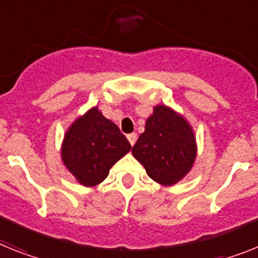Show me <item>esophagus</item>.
I'll return each instance as SVG.
<instances>
[{"label": "esophagus", "mask_w": 258, "mask_h": 258, "mask_svg": "<svg viewBox=\"0 0 258 258\" xmlns=\"http://www.w3.org/2000/svg\"><path fill=\"white\" fill-rule=\"evenodd\" d=\"M127 139H128L130 144L134 146L136 143V140H138V135H136V134H128V135H127Z\"/></svg>", "instance_id": "obj_1"}]
</instances>
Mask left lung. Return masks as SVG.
<instances>
[{
	"label": "left lung",
	"mask_w": 258,
	"mask_h": 258,
	"mask_svg": "<svg viewBox=\"0 0 258 258\" xmlns=\"http://www.w3.org/2000/svg\"><path fill=\"white\" fill-rule=\"evenodd\" d=\"M133 155L156 182L170 186L191 169L197 148L194 134L182 116L166 106H156Z\"/></svg>",
	"instance_id": "1"
}]
</instances>
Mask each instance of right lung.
Masks as SVG:
<instances>
[{
    "label": "right lung",
    "mask_w": 258,
    "mask_h": 258,
    "mask_svg": "<svg viewBox=\"0 0 258 258\" xmlns=\"http://www.w3.org/2000/svg\"><path fill=\"white\" fill-rule=\"evenodd\" d=\"M130 149L131 144L118 125L94 107L67 131L61 157L80 183L94 186L102 182L110 168Z\"/></svg>",
    "instance_id": "1"
}]
</instances>
